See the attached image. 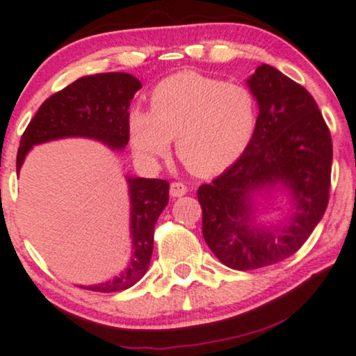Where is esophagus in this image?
Segmentation results:
<instances>
[{
	"instance_id": "34e87169",
	"label": "esophagus",
	"mask_w": 356,
	"mask_h": 356,
	"mask_svg": "<svg viewBox=\"0 0 356 356\" xmlns=\"http://www.w3.org/2000/svg\"><path fill=\"white\" fill-rule=\"evenodd\" d=\"M171 196L172 198H179V196H184L185 193H187V185L180 184V182H172L171 184Z\"/></svg>"
}]
</instances>
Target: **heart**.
I'll use <instances>...</instances> for the list:
<instances>
[{
    "label": "heart",
    "instance_id": "b5f03b06",
    "mask_svg": "<svg viewBox=\"0 0 356 356\" xmlns=\"http://www.w3.org/2000/svg\"><path fill=\"white\" fill-rule=\"evenodd\" d=\"M257 102L240 84L182 72L163 79L150 95V111L134 108L127 129L134 152L155 161L176 152L190 171L212 176L225 171L251 144Z\"/></svg>",
    "mask_w": 356,
    "mask_h": 356
}]
</instances>
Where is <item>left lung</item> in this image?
Listing matches in <instances>:
<instances>
[{"instance_id": "left-lung-1", "label": "left lung", "mask_w": 356, "mask_h": 356, "mask_svg": "<svg viewBox=\"0 0 356 356\" xmlns=\"http://www.w3.org/2000/svg\"><path fill=\"white\" fill-rule=\"evenodd\" d=\"M246 84L259 105L251 144L198 188L206 245L235 270L267 267L299 251L326 211L332 166L330 129L305 88L267 63ZM273 191L286 196L285 216L262 222L258 203Z\"/></svg>"}]
</instances>
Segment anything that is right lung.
Returning <instances> with one entry per match:
<instances>
[{
  "label": "right lung",
  "instance_id": "right-lung-1",
  "mask_svg": "<svg viewBox=\"0 0 356 356\" xmlns=\"http://www.w3.org/2000/svg\"><path fill=\"white\" fill-rule=\"evenodd\" d=\"M142 88L136 76L123 72L83 76L42 102L26 126L17 152V174L35 145L67 137H83L124 150L129 142V105ZM129 192L132 240L131 259L121 273L104 283L79 288L115 293L134 286L144 277L153 252V229L169 201V184L161 179L126 176Z\"/></svg>",
  "mask_w": 356,
  "mask_h": 356
}]
</instances>
